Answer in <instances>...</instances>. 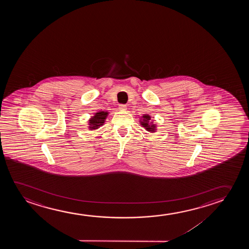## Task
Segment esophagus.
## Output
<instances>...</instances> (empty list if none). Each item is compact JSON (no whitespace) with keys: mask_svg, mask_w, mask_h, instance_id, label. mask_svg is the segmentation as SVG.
I'll list each match as a JSON object with an SVG mask.
<instances>
[{"mask_svg":"<svg viewBox=\"0 0 249 249\" xmlns=\"http://www.w3.org/2000/svg\"><path fill=\"white\" fill-rule=\"evenodd\" d=\"M119 109H121V110H125V109H126V105L121 104V105H119Z\"/></svg>","mask_w":249,"mask_h":249,"instance_id":"obj_1","label":"esophagus"}]
</instances>
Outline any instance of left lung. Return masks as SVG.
I'll return each mask as SVG.
<instances>
[{
    "label": "left lung",
    "instance_id": "1",
    "mask_svg": "<svg viewBox=\"0 0 249 249\" xmlns=\"http://www.w3.org/2000/svg\"><path fill=\"white\" fill-rule=\"evenodd\" d=\"M150 116H143V120H142V122H141V124H142V126H143V127L146 128L147 131L153 133V132H155L156 126L153 125V124H150Z\"/></svg>",
    "mask_w": 249,
    "mask_h": 249
}]
</instances>
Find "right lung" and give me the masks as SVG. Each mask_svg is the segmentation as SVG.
<instances>
[{"label": "right lung", "mask_w": 249, "mask_h": 249, "mask_svg": "<svg viewBox=\"0 0 249 249\" xmlns=\"http://www.w3.org/2000/svg\"><path fill=\"white\" fill-rule=\"evenodd\" d=\"M107 115H108V113L104 112V111L96 113L95 116L89 121L90 129H97V128H99V126H102L103 123H105V119Z\"/></svg>", "instance_id": "right-lung-1"}]
</instances>
